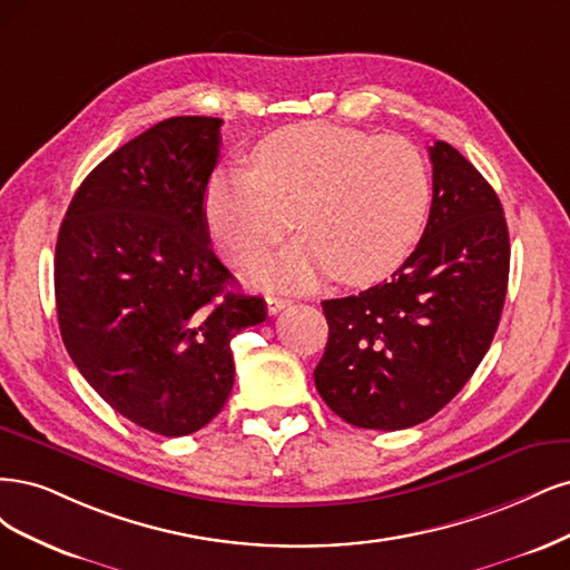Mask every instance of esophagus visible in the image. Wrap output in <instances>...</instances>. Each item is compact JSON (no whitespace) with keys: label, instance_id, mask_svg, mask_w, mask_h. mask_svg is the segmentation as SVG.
<instances>
[{"label":"esophagus","instance_id":"esophagus-1","mask_svg":"<svg viewBox=\"0 0 570 570\" xmlns=\"http://www.w3.org/2000/svg\"><path fill=\"white\" fill-rule=\"evenodd\" d=\"M288 305H291L288 298H279V296H269L267 298V312H269V315H277V312H282Z\"/></svg>","mask_w":570,"mask_h":570}]
</instances>
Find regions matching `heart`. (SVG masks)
<instances>
[{"label":"heart","mask_w":570,"mask_h":570,"mask_svg":"<svg viewBox=\"0 0 570 570\" xmlns=\"http://www.w3.org/2000/svg\"><path fill=\"white\" fill-rule=\"evenodd\" d=\"M431 208L429 163L405 137L332 122H303L265 137L253 170L225 168L208 185L206 219L217 250L246 265L303 232L255 279L307 291L334 277L366 286L393 274L414 250Z\"/></svg>","instance_id":"b5f03b06"}]
</instances>
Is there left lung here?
I'll list each match as a JSON object with an SVG mask.
<instances>
[{
  "label": "left lung",
  "instance_id": "8db88e82",
  "mask_svg": "<svg viewBox=\"0 0 570 570\" xmlns=\"http://www.w3.org/2000/svg\"><path fill=\"white\" fill-rule=\"evenodd\" d=\"M421 242L391 282L324 301L322 400L357 429L400 431L443 410L485 357L509 282L498 194L448 141H435Z\"/></svg>",
  "mask_w": 570,
  "mask_h": 570
}]
</instances>
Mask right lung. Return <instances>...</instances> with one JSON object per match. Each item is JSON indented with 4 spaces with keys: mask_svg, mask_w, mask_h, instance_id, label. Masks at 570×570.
I'll return each mask as SVG.
<instances>
[{
    "mask_svg": "<svg viewBox=\"0 0 570 570\" xmlns=\"http://www.w3.org/2000/svg\"><path fill=\"white\" fill-rule=\"evenodd\" d=\"M219 118L177 116L104 158L59 229L53 291L80 374L132 424L179 438L219 414L232 338L267 320L208 246Z\"/></svg>",
    "mask_w": 570,
    "mask_h": 570,
    "instance_id": "add662e5",
    "label": "right lung"
}]
</instances>
